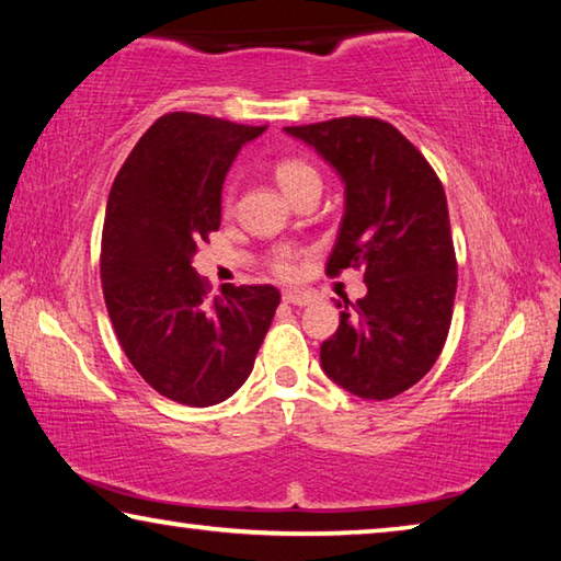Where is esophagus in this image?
<instances>
[{
    "label": "esophagus",
    "mask_w": 561,
    "mask_h": 561,
    "mask_svg": "<svg viewBox=\"0 0 561 561\" xmlns=\"http://www.w3.org/2000/svg\"><path fill=\"white\" fill-rule=\"evenodd\" d=\"M282 299L291 304V307H309V304L314 301V297H311V294H307V291H284Z\"/></svg>",
    "instance_id": "obj_1"
}]
</instances>
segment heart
Instances as JSON below:
<instances>
[{
	"label": "heart",
	"instance_id": "obj_1",
	"mask_svg": "<svg viewBox=\"0 0 561 561\" xmlns=\"http://www.w3.org/2000/svg\"><path fill=\"white\" fill-rule=\"evenodd\" d=\"M274 178H277V183L282 185V190L289 197L297 195L299 190H304L307 185H319L317 168L307 163L304 158H282V160H277V165H274ZM274 270H277V274H282V277H289L294 267H291L287 254H279V257L274 260Z\"/></svg>",
	"mask_w": 561,
	"mask_h": 561
}]
</instances>
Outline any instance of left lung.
I'll list each match as a JSON object with an SVG mask.
<instances>
[{"label":"left lung","mask_w":561,"mask_h":561,"mask_svg":"<svg viewBox=\"0 0 561 561\" xmlns=\"http://www.w3.org/2000/svg\"><path fill=\"white\" fill-rule=\"evenodd\" d=\"M336 170L344 183L327 274L364 270L366 297L336 304V334L321 344L331 381L366 401L408 391L431 371L448 339L455 264L445 190L417 148L391 123L334 118L284 128Z\"/></svg>","instance_id":"left-lung-1"}]
</instances>
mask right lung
Wrapping results in <instances>:
<instances>
[{"label": "right lung", "mask_w": 561, "mask_h": 561, "mask_svg": "<svg viewBox=\"0 0 561 561\" xmlns=\"http://www.w3.org/2000/svg\"><path fill=\"white\" fill-rule=\"evenodd\" d=\"M264 126L165 113L113 180L101 240L111 324L133 368L170 401L222 403L252 374L279 307L272 284L207 297L193 270L197 242L220 227L222 183Z\"/></svg>", "instance_id": "right-lung-1"}]
</instances>
